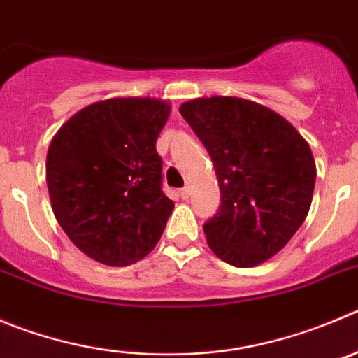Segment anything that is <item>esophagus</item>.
<instances>
[{
	"label": "esophagus",
	"mask_w": 358,
	"mask_h": 358,
	"mask_svg": "<svg viewBox=\"0 0 358 358\" xmlns=\"http://www.w3.org/2000/svg\"><path fill=\"white\" fill-rule=\"evenodd\" d=\"M180 196H182L183 199H187V198H189V196H190V187H189V185H187V187H183V189L180 190Z\"/></svg>",
	"instance_id": "esophagus-1"
}]
</instances>
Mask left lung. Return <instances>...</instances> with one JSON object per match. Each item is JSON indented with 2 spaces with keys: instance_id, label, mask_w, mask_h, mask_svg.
<instances>
[{
  "instance_id": "1",
  "label": "left lung",
  "mask_w": 358,
  "mask_h": 358,
  "mask_svg": "<svg viewBox=\"0 0 358 358\" xmlns=\"http://www.w3.org/2000/svg\"><path fill=\"white\" fill-rule=\"evenodd\" d=\"M212 157L220 208L205 229L213 255L238 268L275 256L306 220L316 164L309 143L279 113L238 96L180 106Z\"/></svg>"
}]
</instances>
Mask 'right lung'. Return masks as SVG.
I'll use <instances>...</instances> for the list:
<instances>
[{"instance_id": "add662e5", "label": "right lung", "mask_w": 358, "mask_h": 358, "mask_svg": "<svg viewBox=\"0 0 358 358\" xmlns=\"http://www.w3.org/2000/svg\"><path fill=\"white\" fill-rule=\"evenodd\" d=\"M171 103L116 96L66 120L48 150L45 178L58 224L88 258L127 266L162 236L175 203L164 194L157 138Z\"/></svg>"}]
</instances>
